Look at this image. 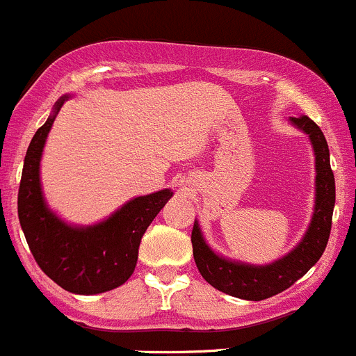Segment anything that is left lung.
I'll return each mask as SVG.
<instances>
[{
	"instance_id": "obj_1",
	"label": "left lung",
	"mask_w": 356,
	"mask_h": 356,
	"mask_svg": "<svg viewBox=\"0 0 356 356\" xmlns=\"http://www.w3.org/2000/svg\"><path fill=\"white\" fill-rule=\"evenodd\" d=\"M289 122L309 137L315 154V207L312 222L301 241L275 262L248 264L213 252L195 219L191 243L196 268L213 289L233 298L261 301L280 294L312 270L329 241L336 203V181L330 168L329 146L320 127L308 116L289 118Z\"/></svg>"
}]
</instances>
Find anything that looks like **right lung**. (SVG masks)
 <instances>
[{
	"mask_svg": "<svg viewBox=\"0 0 356 356\" xmlns=\"http://www.w3.org/2000/svg\"><path fill=\"white\" fill-rule=\"evenodd\" d=\"M69 99L71 95H62L55 102L51 115L27 147L17 209L27 245L44 275L64 291L94 296L113 291L132 277L143 234L174 193L161 189L137 196L92 226L60 219L44 200L40 165L51 125Z\"/></svg>",
	"mask_w": 356,
	"mask_h": 356,
	"instance_id": "1",
	"label": "right lung"
}]
</instances>
